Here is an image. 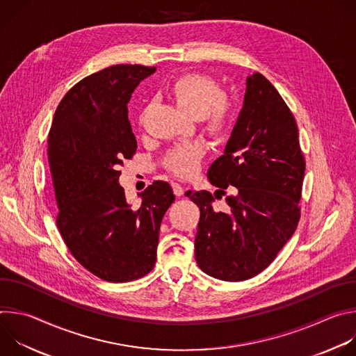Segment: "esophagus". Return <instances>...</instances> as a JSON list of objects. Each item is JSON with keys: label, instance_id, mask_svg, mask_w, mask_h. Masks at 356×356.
Returning a JSON list of instances; mask_svg holds the SVG:
<instances>
[{"label": "esophagus", "instance_id": "esophagus-1", "mask_svg": "<svg viewBox=\"0 0 356 356\" xmlns=\"http://www.w3.org/2000/svg\"><path fill=\"white\" fill-rule=\"evenodd\" d=\"M172 187H173V193H175L177 197L183 195V193H184V188L181 187V184H179V183H172Z\"/></svg>", "mask_w": 356, "mask_h": 356}]
</instances>
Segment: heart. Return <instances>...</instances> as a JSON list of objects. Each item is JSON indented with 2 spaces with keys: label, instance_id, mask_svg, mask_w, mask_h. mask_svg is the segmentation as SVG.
<instances>
[{
  "label": "heart",
  "instance_id": "1",
  "mask_svg": "<svg viewBox=\"0 0 356 356\" xmlns=\"http://www.w3.org/2000/svg\"><path fill=\"white\" fill-rule=\"evenodd\" d=\"M169 95L186 113L200 117L209 134L222 136L232 124V101L221 92L218 81L206 73H186L176 77L168 87ZM207 146L202 142H193L172 149L163 165L177 176H190L198 168L206 155Z\"/></svg>",
  "mask_w": 356,
  "mask_h": 356
}]
</instances>
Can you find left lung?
<instances>
[{"label":"left lung","instance_id":"8db88e82","mask_svg":"<svg viewBox=\"0 0 356 356\" xmlns=\"http://www.w3.org/2000/svg\"><path fill=\"white\" fill-rule=\"evenodd\" d=\"M306 161L296 120L261 73L246 79L243 107L220 156L209 169L210 191H186L200 209L194 241L198 268L241 282L266 269L294 234ZM227 209L216 212V197Z\"/></svg>","mask_w":356,"mask_h":356}]
</instances>
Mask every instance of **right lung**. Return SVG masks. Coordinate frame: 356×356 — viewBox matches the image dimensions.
<instances>
[{
	"label": "right lung",
	"instance_id": "right-lung-1",
	"mask_svg": "<svg viewBox=\"0 0 356 356\" xmlns=\"http://www.w3.org/2000/svg\"><path fill=\"white\" fill-rule=\"evenodd\" d=\"M154 72L114 65L84 77L62 98L47 136L60 235L74 259L106 282L136 280L154 269L161 222L175 201L169 183L156 180L132 210L118 184L120 166L136 152L127 104Z\"/></svg>",
	"mask_w": 356,
	"mask_h": 356
}]
</instances>
